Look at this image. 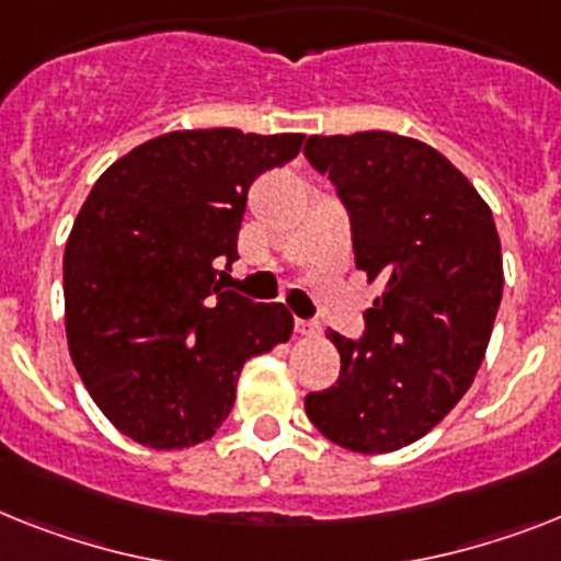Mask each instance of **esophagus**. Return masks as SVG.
Returning a JSON list of instances; mask_svg holds the SVG:
<instances>
[{"label": "esophagus", "mask_w": 561, "mask_h": 561, "mask_svg": "<svg viewBox=\"0 0 561 561\" xmlns=\"http://www.w3.org/2000/svg\"><path fill=\"white\" fill-rule=\"evenodd\" d=\"M295 332L304 337H312V335H321V327H318L314 321H307V318H298V321H295Z\"/></svg>", "instance_id": "obj_1"}]
</instances>
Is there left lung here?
I'll list each match as a JSON object with an SVG mask.
<instances>
[{
    "label": "left lung",
    "mask_w": 561,
    "mask_h": 561,
    "mask_svg": "<svg viewBox=\"0 0 561 561\" xmlns=\"http://www.w3.org/2000/svg\"><path fill=\"white\" fill-rule=\"evenodd\" d=\"M304 154L344 203L355 266L387 284L364 335L330 330L341 375L304 407L346 450L392 453L427 436L479 373L504 286L496 224L470 180L413 137H309Z\"/></svg>",
    "instance_id": "8db88e82"
}]
</instances>
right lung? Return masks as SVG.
<instances>
[{
	"label": "right lung",
	"mask_w": 561,
	"mask_h": 561,
	"mask_svg": "<svg viewBox=\"0 0 561 561\" xmlns=\"http://www.w3.org/2000/svg\"><path fill=\"white\" fill-rule=\"evenodd\" d=\"M304 134L171 131L96 180L65 247V332L105 419L151 450L206 442L240 369L291 335L284 304L224 289L247 194L298 157Z\"/></svg>",
	"instance_id": "1"
}]
</instances>
